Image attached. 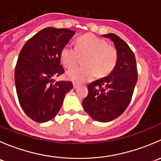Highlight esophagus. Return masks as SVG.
I'll return each instance as SVG.
<instances>
[{"label":"esophagus","mask_w":161,"mask_h":161,"mask_svg":"<svg viewBox=\"0 0 161 161\" xmlns=\"http://www.w3.org/2000/svg\"><path fill=\"white\" fill-rule=\"evenodd\" d=\"M78 87H79V85L76 83H73V88L74 89H77Z\"/></svg>","instance_id":"esophagus-1"}]
</instances>
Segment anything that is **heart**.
I'll return each mask as SVG.
<instances>
[{
	"instance_id": "b5f03b06",
	"label": "heart",
	"mask_w": 161,
	"mask_h": 161,
	"mask_svg": "<svg viewBox=\"0 0 161 161\" xmlns=\"http://www.w3.org/2000/svg\"><path fill=\"white\" fill-rule=\"evenodd\" d=\"M83 57H86L84 67L72 68L66 72L68 79L76 83L92 80L96 75L98 77L108 75L116 66L118 51L104 40L86 34L76 40L75 47L66 44L60 53L63 65L68 69L75 65L79 58Z\"/></svg>"
}]
</instances>
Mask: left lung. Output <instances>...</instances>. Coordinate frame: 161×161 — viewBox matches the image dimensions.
<instances>
[{"label":"left lung","instance_id":"1","mask_svg":"<svg viewBox=\"0 0 161 161\" xmlns=\"http://www.w3.org/2000/svg\"><path fill=\"white\" fill-rule=\"evenodd\" d=\"M103 36L111 39L114 44L118 61L110 75L89 84L82 107L95 121L108 122L118 118L129 106L138 73L136 57L129 45L114 33Z\"/></svg>","mask_w":161,"mask_h":161}]
</instances>
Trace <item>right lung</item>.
Listing matches in <instances>:
<instances>
[{"label":"right lung","instance_id":"obj_1","mask_svg":"<svg viewBox=\"0 0 161 161\" xmlns=\"http://www.w3.org/2000/svg\"><path fill=\"white\" fill-rule=\"evenodd\" d=\"M75 35L68 29L47 27L30 38L21 50L14 71L19 103L25 114L42 123L54 118L65 94L72 89L69 81L55 82L64 72L60 53Z\"/></svg>","mask_w":161,"mask_h":161}]
</instances>
